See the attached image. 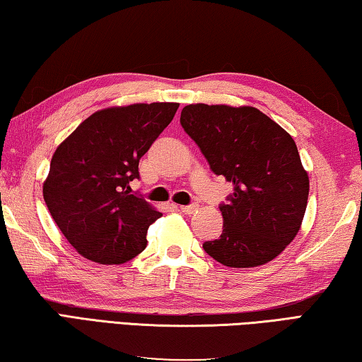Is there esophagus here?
Listing matches in <instances>:
<instances>
[{"label": "esophagus", "mask_w": 362, "mask_h": 362, "mask_svg": "<svg viewBox=\"0 0 362 362\" xmlns=\"http://www.w3.org/2000/svg\"><path fill=\"white\" fill-rule=\"evenodd\" d=\"M180 210L182 213H186V214H192L195 210H197V205H195V204H192V205H182V206H180Z\"/></svg>", "instance_id": "34e87169"}]
</instances>
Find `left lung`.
<instances>
[{
  "label": "left lung",
  "mask_w": 362,
  "mask_h": 362,
  "mask_svg": "<svg viewBox=\"0 0 362 362\" xmlns=\"http://www.w3.org/2000/svg\"><path fill=\"white\" fill-rule=\"evenodd\" d=\"M181 125L214 175L233 185L219 205L223 233L204 243L214 261L248 269L293 242L308 200V175L293 136L256 107L187 105Z\"/></svg>",
  "instance_id": "1"
}]
</instances>
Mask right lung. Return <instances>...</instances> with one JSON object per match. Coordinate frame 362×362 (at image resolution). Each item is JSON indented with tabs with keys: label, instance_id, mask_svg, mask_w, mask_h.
<instances>
[{
	"label": "right lung",
	"instance_id": "obj_1",
	"mask_svg": "<svg viewBox=\"0 0 362 362\" xmlns=\"http://www.w3.org/2000/svg\"><path fill=\"white\" fill-rule=\"evenodd\" d=\"M177 103L107 107L87 117L50 160L42 194L73 248L98 264H124L148 245L162 213L132 194L139 158L175 117Z\"/></svg>",
	"mask_w": 362,
	"mask_h": 362
}]
</instances>
